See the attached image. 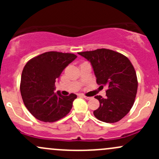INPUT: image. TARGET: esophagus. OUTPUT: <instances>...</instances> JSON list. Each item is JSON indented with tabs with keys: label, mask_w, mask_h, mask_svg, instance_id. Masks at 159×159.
I'll list each match as a JSON object with an SVG mask.
<instances>
[{
	"label": "esophagus",
	"mask_w": 159,
	"mask_h": 159,
	"mask_svg": "<svg viewBox=\"0 0 159 159\" xmlns=\"http://www.w3.org/2000/svg\"><path fill=\"white\" fill-rule=\"evenodd\" d=\"M81 97L82 98H85V99H87V100H89V99H91V98L90 97H87V96H85V95H81Z\"/></svg>",
	"instance_id": "1"
}]
</instances>
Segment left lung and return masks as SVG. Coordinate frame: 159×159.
<instances>
[{"label": "left lung", "mask_w": 159, "mask_h": 159, "mask_svg": "<svg viewBox=\"0 0 159 159\" xmlns=\"http://www.w3.org/2000/svg\"><path fill=\"white\" fill-rule=\"evenodd\" d=\"M94 70L97 84L107 86L106 98L95 96L100 106L94 115L100 121L114 123L120 121L134 105L138 89L136 72L127 57L109 49L79 52Z\"/></svg>", "instance_id": "8db88e82"}]
</instances>
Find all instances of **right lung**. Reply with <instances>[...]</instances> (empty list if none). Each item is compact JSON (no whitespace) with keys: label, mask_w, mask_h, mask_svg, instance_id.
I'll use <instances>...</instances> for the list:
<instances>
[{"label":"right lung","mask_w":159,"mask_h":159,"mask_svg":"<svg viewBox=\"0 0 159 159\" xmlns=\"http://www.w3.org/2000/svg\"><path fill=\"white\" fill-rule=\"evenodd\" d=\"M77 56L70 53L49 51L30 59L24 68L20 94L25 105L37 119L54 122L66 116L72 108L75 94L63 96L54 93L55 81Z\"/></svg>","instance_id":"right-lung-1"}]
</instances>
